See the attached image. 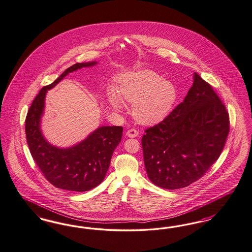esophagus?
Wrapping results in <instances>:
<instances>
[{
	"mask_svg": "<svg viewBox=\"0 0 252 252\" xmlns=\"http://www.w3.org/2000/svg\"><path fill=\"white\" fill-rule=\"evenodd\" d=\"M126 136H128L129 138H135V137H138L139 136V131L135 128H131L126 131Z\"/></svg>",
	"mask_w": 252,
	"mask_h": 252,
	"instance_id": "34e87169",
	"label": "esophagus"
}]
</instances>
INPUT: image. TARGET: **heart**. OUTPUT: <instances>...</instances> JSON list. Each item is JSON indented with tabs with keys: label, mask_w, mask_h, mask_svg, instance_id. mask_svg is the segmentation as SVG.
Wrapping results in <instances>:
<instances>
[{
	"label": "heart",
	"mask_w": 252,
	"mask_h": 252,
	"mask_svg": "<svg viewBox=\"0 0 252 252\" xmlns=\"http://www.w3.org/2000/svg\"><path fill=\"white\" fill-rule=\"evenodd\" d=\"M118 95L122 100L133 104L132 114L136 121L152 125L163 120L175 101L176 91L170 81L151 70L126 73L120 78ZM115 93H111V107L121 110L122 103Z\"/></svg>",
	"instance_id": "obj_1"
}]
</instances>
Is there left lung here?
Instances as JSON below:
<instances>
[{"label": "left lung", "instance_id": "1", "mask_svg": "<svg viewBox=\"0 0 252 252\" xmlns=\"http://www.w3.org/2000/svg\"><path fill=\"white\" fill-rule=\"evenodd\" d=\"M144 131L141 145L149 179L162 189H178L199 180L218 160L230 117L211 85L195 73L184 101Z\"/></svg>", "mask_w": 252, "mask_h": 252}]
</instances>
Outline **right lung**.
<instances>
[{"label": "right lung", "instance_id": "obj_1", "mask_svg": "<svg viewBox=\"0 0 252 252\" xmlns=\"http://www.w3.org/2000/svg\"><path fill=\"white\" fill-rule=\"evenodd\" d=\"M95 63H75L50 85L44 86L31 105L25 120V132L31 155L44 177L54 187L83 192L97 187L104 180L111 156L120 143L122 126H101L78 145L67 149L52 146L40 130L45 95L68 73Z\"/></svg>", "mask_w": 252, "mask_h": 252}]
</instances>
